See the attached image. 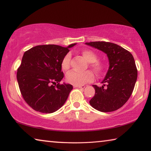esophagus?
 <instances>
[{
	"mask_svg": "<svg viewBox=\"0 0 151 151\" xmlns=\"http://www.w3.org/2000/svg\"><path fill=\"white\" fill-rule=\"evenodd\" d=\"M75 88H85V85H78V86H75Z\"/></svg>",
	"mask_w": 151,
	"mask_h": 151,
	"instance_id": "34e87169",
	"label": "esophagus"
}]
</instances>
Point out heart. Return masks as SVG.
Here are the masks:
<instances>
[{"instance_id":"1","label":"heart","mask_w":151,"mask_h":151,"mask_svg":"<svg viewBox=\"0 0 151 151\" xmlns=\"http://www.w3.org/2000/svg\"><path fill=\"white\" fill-rule=\"evenodd\" d=\"M82 55L88 63H91V67L96 73H101L104 68V66L101 63L97 61V55L93 51L91 50H85L82 52ZM71 55L70 53L66 54L63 58L61 66L64 70H67L70 68ZM93 73L90 70L85 72H78L75 70H71L66 75V80L68 83L73 85L78 86L89 83L94 80Z\"/></svg>"}]
</instances>
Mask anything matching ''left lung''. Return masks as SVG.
<instances>
[{
	"label": "left lung",
	"instance_id": "1",
	"mask_svg": "<svg viewBox=\"0 0 151 151\" xmlns=\"http://www.w3.org/2000/svg\"><path fill=\"white\" fill-rule=\"evenodd\" d=\"M86 45L106 53L109 60L108 72L102 81L103 86L93 85L95 94L89 103L101 112L116 111L129 100L136 83L137 69L133 56L114 43L97 41Z\"/></svg>",
	"mask_w": 151,
	"mask_h": 151
}]
</instances>
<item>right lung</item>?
<instances>
[{"mask_svg": "<svg viewBox=\"0 0 151 151\" xmlns=\"http://www.w3.org/2000/svg\"><path fill=\"white\" fill-rule=\"evenodd\" d=\"M75 45H38L24 53L17 81L24 100L35 111L52 113L65 104L73 87L59 83L64 77L61 63Z\"/></svg>", "mask_w": 151, "mask_h": 151, "instance_id": "right-lung-1", "label": "right lung"}]
</instances>
